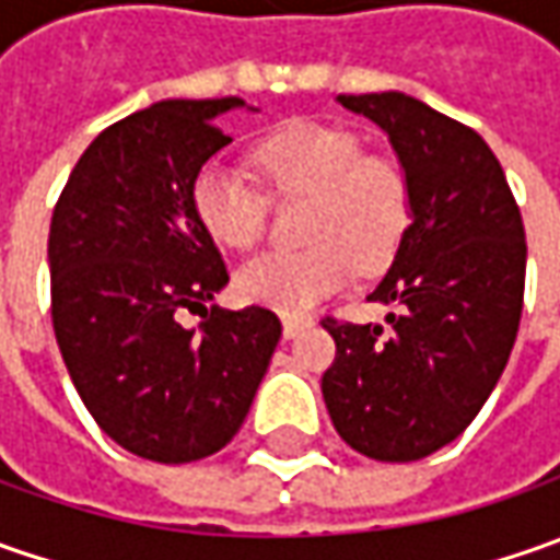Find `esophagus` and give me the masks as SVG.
Here are the masks:
<instances>
[{
    "instance_id": "34e87169",
    "label": "esophagus",
    "mask_w": 560,
    "mask_h": 560,
    "mask_svg": "<svg viewBox=\"0 0 560 560\" xmlns=\"http://www.w3.org/2000/svg\"><path fill=\"white\" fill-rule=\"evenodd\" d=\"M312 320L308 317H302V314H283V334L287 336H295L299 330H305Z\"/></svg>"
}]
</instances>
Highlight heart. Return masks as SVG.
Listing matches in <instances>:
<instances>
[{
    "instance_id": "b5f03b06",
    "label": "heart",
    "mask_w": 560,
    "mask_h": 560,
    "mask_svg": "<svg viewBox=\"0 0 560 560\" xmlns=\"http://www.w3.org/2000/svg\"><path fill=\"white\" fill-rule=\"evenodd\" d=\"M252 167L277 202L305 199L295 252H268L246 261L236 290L277 312H302L346 287L361 270L383 268L411 224L405 167L368 155L352 130L299 120L252 149ZM192 205L214 243L246 252L268 230V197L236 167L214 162L192 186Z\"/></svg>"
}]
</instances>
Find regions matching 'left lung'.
Segmentation results:
<instances>
[{
    "label": "left lung",
    "mask_w": 560,
    "mask_h": 560,
    "mask_svg": "<svg viewBox=\"0 0 560 560\" xmlns=\"http://www.w3.org/2000/svg\"><path fill=\"white\" fill-rule=\"evenodd\" d=\"M380 124L411 184V224L368 299L386 324L327 314L320 380L336 433L376 462H418L462 436L514 349L527 240L505 171L467 124L405 93L339 96Z\"/></svg>",
    "instance_id": "obj_1"
}]
</instances>
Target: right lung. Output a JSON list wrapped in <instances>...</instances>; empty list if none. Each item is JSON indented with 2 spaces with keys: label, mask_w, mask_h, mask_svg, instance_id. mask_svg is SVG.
I'll return each instance as SVG.
<instances>
[{
  "label": "right lung",
  "mask_w": 560,
  "mask_h": 560,
  "mask_svg": "<svg viewBox=\"0 0 560 560\" xmlns=\"http://www.w3.org/2000/svg\"><path fill=\"white\" fill-rule=\"evenodd\" d=\"M243 98H164L105 127L74 164L49 226L52 327L98 427L159 464L236 436L280 342V317L211 305L230 280L192 186ZM199 313L186 331L179 317Z\"/></svg>",
  "instance_id": "1"
}]
</instances>
